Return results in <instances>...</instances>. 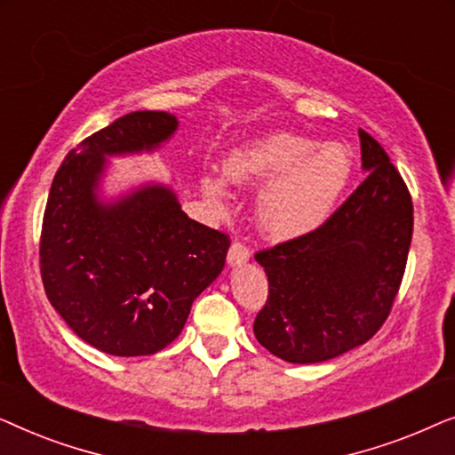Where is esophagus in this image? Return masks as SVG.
Wrapping results in <instances>:
<instances>
[{"mask_svg":"<svg viewBox=\"0 0 455 455\" xmlns=\"http://www.w3.org/2000/svg\"><path fill=\"white\" fill-rule=\"evenodd\" d=\"M248 259H251V251H248L242 242H234V244L229 246V251H228V265L229 267L246 265Z\"/></svg>","mask_w":455,"mask_h":455,"instance_id":"esophagus-1","label":"esophagus"}]
</instances>
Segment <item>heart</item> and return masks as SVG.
Wrapping results in <instances>:
<instances>
[{
    "label": "heart",
    "mask_w": 455,
    "mask_h": 455,
    "mask_svg": "<svg viewBox=\"0 0 455 455\" xmlns=\"http://www.w3.org/2000/svg\"><path fill=\"white\" fill-rule=\"evenodd\" d=\"M354 172L352 153L339 142L273 132L242 142L226 159V175L240 188L260 191L254 207L267 238L288 242L319 229L338 207ZM221 173L201 178L211 207L228 211L229 183Z\"/></svg>",
    "instance_id": "1"
}]
</instances>
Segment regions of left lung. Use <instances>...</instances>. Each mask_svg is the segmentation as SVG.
Segmentation results:
<instances>
[{
  "instance_id": "obj_1",
  "label": "left lung",
  "mask_w": 455,
  "mask_h": 455,
  "mask_svg": "<svg viewBox=\"0 0 455 455\" xmlns=\"http://www.w3.org/2000/svg\"><path fill=\"white\" fill-rule=\"evenodd\" d=\"M366 180L316 229L257 252L269 298L259 344L294 364L363 346L387 319L412 242V198L383 147L358 130Z\"/></svg>"
}]
</instances>
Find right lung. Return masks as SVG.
Returning a JSON list of instances; mask_svg holds the SVG:
<instances>
[{
  "label": "right lung",
  "instance_id": "obj_1",
  "mask_svg": "<svg viewBox=\"0 0 455 455\" xmlns=\"http://www.w3.org/2000/svg\"><path fill=\"white\" fill-rule=\"evenodd\" d=\"M167 111H132L66 155L49 190L41 277L68 327L111 356H148L182 333L220 277L229 240L190 220L172 186L101 196L109 157L155 153L176 134Z\"/></svg>",
  "mask_w": 455,
  "mask_h": 455
}]
</instances>
